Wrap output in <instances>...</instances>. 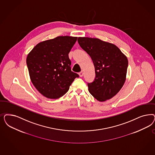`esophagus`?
I'll list each match as a JSON object with an SVG mask.
<instances>
[{
	"label": "esophagus",
	"instance_id": "esophagus-1",
	"mask_svg": "<svg viewBox=\"0 0 155 155\" xmlns=\"http://www.w3.org/2000/svg\"><path fill=\"white\" fill-rule=\"evenodd\" d=\"M79 75L80 77H82V76H83V71H81L79 73Z\"/></svg>",
	"mask_w": 155,
	"mask_h": 155
}]
</instances>
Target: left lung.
I'll return each instance as SVG.
<instances>
[{
    "label": "left lung",
    "instance_id": "obj_1",
    "mask_svg": "<svg viewBox=\"0 0 155 155\" xmlns=\"http://www.w3.org/2000/svg\"><path fill=\"white\" fill-rule=\"evenodd\" d=\"M78 41L95 66V80L88 83L90 94L99 101L111 99L125 83L127 58L116 45L97 38L79 37Z\"/></svg>",
    "mask_w": 155,
    "mask_h": 155
}]
</instances>
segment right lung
<instances>
[{
	"mask_svg": "<svg viewBox=\"0 0 155 155\" xmlns=\"http://www.w3.org/2000/svg\"><path fill=\"white\" fill-rule=\"evenodd\" d=\"M77 37L60 36L38 43L28 54L26 62L30 79L41 95L58 99L67 92L79 75L71 71L68 54Z\"/></svg>",
	"mask_w": 155,
	"mask_h": 155,
	"instance_id": "obj_1",
	"label": "right lung"
}]
</instances>
